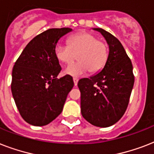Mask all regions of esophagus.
Returning a JSON list of instances; mask_svg holds the SVG:
<instances>
[{"instance_id": "1", "label": "esophagus", "mask_w": 154, "mask_h": 154, "mask_svg": "<svg viewBox=\"0 0 154 154\" xmlns=\"http://www.w3.org/2000/svg\"><path fill=\"white\" fill-rule=\"evenodd\" d=\"M72 80H73V83H74V85H75V86H77V82H78V79H77V78H75V77H74V78H73Z\"/></svg>"}]
</instances>
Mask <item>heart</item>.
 <instances>
[{"mask_svg":"<svg viewBox=\"0 0 154 154\" xmlns=\"http://www.w3.org/2000/svg\"><path fill=\"white\" fill-rule=\"evenodd\" d=\"M57 60L64 64H70L76 59L78 61L65 68L64 72L72 77H81L90 71L100 72L108 59V47L98 41L94 35L87 32H78L67 40V45L58 44L54 49Z\"/></svg>","mask_w":154,"mask_h":154,"instance_id":"1","label":"heart"}]
</instances>
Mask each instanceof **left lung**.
<instances>
[{"label":"left lung","instance_id":"8db88e82","mask_svg":"<svg viewBox=\"0 0 154 154\" xmlns=\"http://www.w3.org/2000/svg\"><path fill=\"white\" fill-rule=\"evenodd\" d=\"M109 45V55L100 72L78 82L81 112L85 119L97 127L111 126L124 115L134 84L133 65L124 47L111 33L101 28Z\"/></svg>","mask_w":154,"mask_h":154}]
</instances>
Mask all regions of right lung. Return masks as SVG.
Masks as SVG:
<instances>
[{
    "mask_svg": "<svg viewBox=\"0 0 154 154\" xmlns=\"http://www.w3.org/2000/svg\"><path fill=\"white\" fill-rule=\"evenodd\" d=\"M72 30L50 29L37 35L25 46L13 66V99L20 116L32 125H46L60 114L74 85L69 75L57 78L61 68L54 55L58 41Z\"/></svg>",
    "mask_w": 154,
    "mask_h": 154,
    "instance_id": "add662e5",
    "label": "right lung"
}]
</instances>
